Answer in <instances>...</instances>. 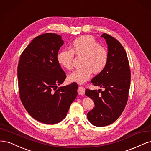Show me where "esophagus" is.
I'll list each match as a JSON object with an SVG mask.
<instances>
[{
  "label": "esophagus",
  "instance_id": "obj_1",
  "mask_svg": "<svg viewBox=\"0 0 151 151\" xmlns=\"http://www.w3.org/2000/svg\"><path fill=\"white\" fill-rule=\"evenodd\" d=\"M85 88L83 86H79L78 87V93L81 95H83L85 94Z\"/></svg>",
  "mask_w": 151,
  "mask_h": 151
}]
</instances>
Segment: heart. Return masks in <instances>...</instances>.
<instances>
[{"label":"heart","mask_w":151,"mask_h":151,"mask_svg":"<svg viewBox=\"0 0 151 151\" xmlns=\"http://www.w3.org/2000/svg\"><path fill=\"white\" fill-rule=\"evenodd\" d=\"M74 54L82 56L81 67L68 76V80L71 82L83 83L91 77L92 72L95 74L100 73L105 68L108 63L107 50L90 36L76 38L71 43V50H63L58 52L57 61L63 68L70 70Z\"/></svg>","instance_id":"heart-1"}]
</instances>
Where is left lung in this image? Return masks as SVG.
Masks as SVG:
<instances>
[{
    "label": "left lung",
    "mask_w": 151,
    "mask_h": 151,
    "mask_svg": "<svg viewBox=\"0 0 151 151\" xmlns=\"http://www.w3.org/2000/svg\"><path fill=\"white\" fill-rule=\"evenodd\" d=\"M101 37L105 39L108 45V63L91 82L104 90L85 91V95L95 104V107L87 114V118L96 127L109 125L120 116L127 104L130 84L129 63L124 47L107 34L104 33Z\"/></svg>",
    "instance_id": "left-lung-1"
}]
</instances>
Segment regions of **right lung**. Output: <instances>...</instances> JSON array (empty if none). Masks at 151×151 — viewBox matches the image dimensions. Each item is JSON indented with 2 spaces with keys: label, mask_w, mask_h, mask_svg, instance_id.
Segmentation results:
<instances>
[{
  "label": "right lung",
  "mask_w": 151,
  "mask_h": 151,
  "mask_svg": "<svg viewBox=\"0 0 151 151\" xmlns=\"http://www.w3.org/2000/svg\"><path fill=\"white\" fill-rule=\"evenodd\" d=\"M63 43L56 34L38 36L24 50L19 62L20 99L32 117L43 124H55L64 119L78 95L76 83L58 88L66 77L56 59Z\"/></svg>",
  "instance_id": "right-lung-1"
}]
</instances>
